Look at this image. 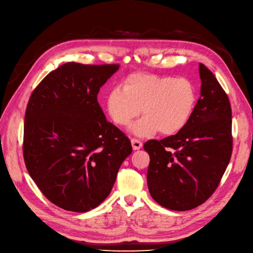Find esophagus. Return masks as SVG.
Instances as JSON below:
<instances>
[{
    "label": "esophagus",
    "mask_w": 253,
    "mask_h": 253,
    "mask_svg": "<svg viewBox=\"0 0 253 253\" xmlns=\"http://www.w3.org/2000/svg\"><path fill=\"white\" fill-rule=\"evenodd\" d=\"M131 142H132V147L134 150H139L142 148V141H140L139 139L132 138Z\"/></svg>",
    "instance_id": "esophagus-1"
}]
</instances>
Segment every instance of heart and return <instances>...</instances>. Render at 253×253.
<instances>
[{
    "mask_svg": "<svg viewBox=\"0 0 253 253\" xmlns=\"http://www.w3.org/2000/svg\"><path fill=\"white\" fill-rule=\"evenodd\" d=\"M114 87L106 97V109L115 124L131 126L141 113L144 116L134 126L137 135L158 131L173 135L187 126L196 105L194 84L186 77L153 74H133Z\"/></svg>",
    "mask_w": 253,
    "mask_h": 253,
    "instance_id": "heart-1",
    "label": "heart"
}]
</instances>
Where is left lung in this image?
I'll list each match as a JSON object with an SVG mask.
<instances>
[{
	"label": "left lung",
	"instance_id": "1",
	"mask_svg": "<svg viewBox=\"0 0 253 253\" xmlns=\"http://www.w3.org/2000/svg\"><path fill=\"white\" fill-rule=\"evenodd\" d=\"M201 97L177 134L143 144L149 153L150 194L167 209L187 211L204 204L218 187L232 154L229 98L211 71L200 63Z\"/></svg>",
	"mask_w": 253,
	"mask_h": 253
}]
</instances>
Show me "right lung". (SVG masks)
Instances as JSON below:
<instances>
[{"label": "right lung", "mask_w": 253, "mask_h": 253, "mask_svg": "<svg viewBox=\"0 0 253 253\" xmlns=\"http://www.w3.org/2000/svg\"><path fill=\"white\" fill-rule=\"evenodd\" d=\"M119 64L68 62L50 72L30 96L23 157L43 195L64 210L86 212L109 196L131 141L105 119L100 87Z\"/></svg>", "instance_id": "1"}]
</instances>
